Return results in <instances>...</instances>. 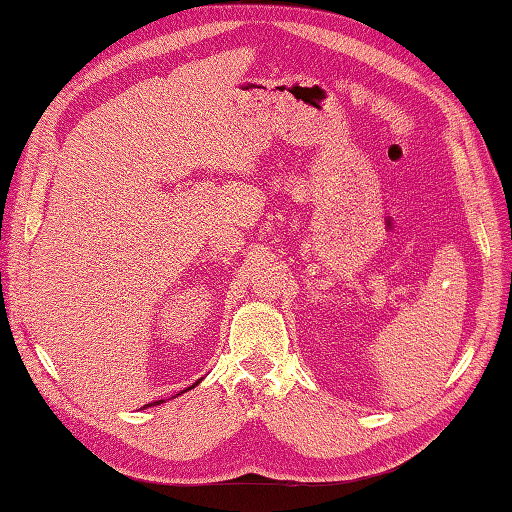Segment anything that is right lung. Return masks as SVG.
I'll list each match as a JSON object with an SVG mask.
<instances>
[{"label":"right lung","instance_id":"1","mask_svg":"<svg viewBox=\"0 0 512 512\" xmlns=\"http://www.w3.org/2000/svg\"><path fill=\"white\" fill-rule=\"evenodd\" d=\"M200 381H202V379H198V381H196V383H193V385H191V388H187V390H193V388H196V385H198ZM187 390H183V392H178L176 396H181V394H185ZM176 396H172V398H176ZM161 403H165V400H155V403H150V405H144V407H155V405H161Z\"/></svg>","mask_w":512,"mask_h":512}]
</instances>
